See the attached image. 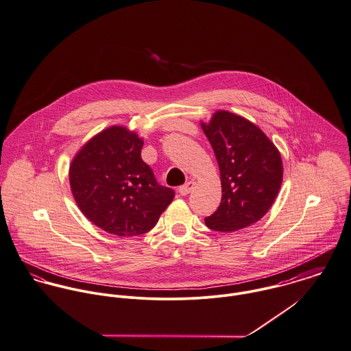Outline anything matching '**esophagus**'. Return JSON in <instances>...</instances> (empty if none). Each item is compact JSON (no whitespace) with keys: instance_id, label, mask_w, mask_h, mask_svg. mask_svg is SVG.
<instances>
[{"instance_id":"34e87169","label":"esophagus","mask_w":351,"mask_h":351,"mask_svg":"<svg viewBox=\"0 0 351 351\" xmlns=\"http://www.w3.org/2000/svg\"><path fill=\"white\" fill-rule=\"evenodd\" d=\"M194 188H195V181L191 180L189 182H186L185 185H182V186L178 189V191H180V194H182V195H188Z\"/></svg>"}]
</instances>
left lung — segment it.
<instances>
[{"instance_id": "1", "label": "left lung", "mask_w": 351, "mask_h": 351, "mask_svg": "<svg viewBox=\"0 0 351 351\" xmlns=\"http://www.w3.org/2000/svg\"><path fill=\"white\" fill-rule=\"evenodd\" d=\"M201 128L219 162L223 189L221 204L205 219L206 226L234 232L257 223L282 186L280 152L255 123L225 110L201 122Z\"/></svg>"}]
</instances>
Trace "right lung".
I'll return each instance as SVG.
<instances>
[{"mask_svg": "<svg viewBox=\"0 0 351 351\" xmlns=\"http://www.w3.org/2000/svg\"><path fill=\"white\" fill-rule=\"evenodd\" d=\"M143 139L110 126L86 142L69 165V185L82 213L100 229L138 236L158 223L174 198L141 157Z\"/></svg>", "mask_w": 351, "mask_h": 351, "instance_id": "1", "label": "right lung"}]
</instances>
